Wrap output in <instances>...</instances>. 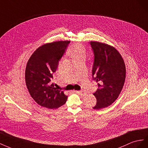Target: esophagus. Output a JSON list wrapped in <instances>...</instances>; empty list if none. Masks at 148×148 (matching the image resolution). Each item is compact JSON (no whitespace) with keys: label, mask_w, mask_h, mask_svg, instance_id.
I'll return each mask as SVG.
<instances>
[{"label":"esophagus","mask_w":148,"mask_h":148,"mask_svg":"<svg viewBox=\"0 0 148 148\" xmlns=\"http://www.w3.org/2000/svg\"><path fill=\"white\" fill-rule=\"evenodd\" d=\"M76 92L78 94H79L80 95H82V96H84V95H86V93L85 92L82 91V90H78V91H76Z\"/></svg>","instance_id":"34e87169"}]
</instances>
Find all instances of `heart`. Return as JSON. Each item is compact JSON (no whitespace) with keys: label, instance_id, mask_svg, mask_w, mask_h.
<instances>
[{"label":"heart","instance_id":"b5f03b06","mask_svg":"<svg viewBox=\"0 0 148 148\" xmlns=\"http://www.w3.org/2000/svg\"><path fill=\"white\" fill-rule=\"evenodd\" d=\"M69 53L73 56L74 60L79 58L86 59L87 55V51L84 46L79 43H75L71 47Z\"/></svg>","mask_w":148,"mask_h":148}]
</instances>
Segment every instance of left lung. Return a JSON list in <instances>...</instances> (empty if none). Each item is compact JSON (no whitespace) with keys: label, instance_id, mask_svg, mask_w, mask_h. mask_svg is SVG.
I'll use <instances>...</instances> for the list:
<instances>
[{"label":"left lung","instance_id":"1","mask_svg":"<svg viewBox=\"0 0 148 148\" xmlns=\"http://www.w3.org/2000/svg\"><path fill=\"white\" fill-rule=\"evenodd\" d=\"M94 54L92 77L97 82L98 89L94 93L97 103L93 108L108 107L119 97L126 77L123 58L113 46L97 41H90Z\"/></svg>","mask_w":148,"mask_h":148}]
</instances>
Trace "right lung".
<instances>
[{
	"mask_svg": "<svg viewBox=\"0 0 148 148\" xmlns=\"http://www.w3.org/2000/svg\"><path fill=\"white\" fill-rule=\"evenodd\" d=\"M70 41H59L41 46L28 60L25 82L32 97L41 107L55 109L64 105L67 96L51 82Z\"/></svg>",
	"mask_w": 148,
	"mask_h": 148,
	"instance_id": "1",
	"label": "right lung"
}]
</instances>
